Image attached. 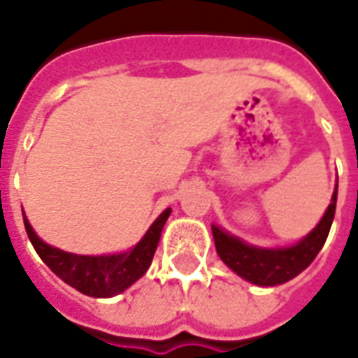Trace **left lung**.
Here are the masks:
<instances>
[{
    "instance_id": "1",
    "label": "left lung",
    "mask_w": 358,
    "mask_h": 358,
    "mask_svg": "<svg viewBox=\"0 0 358 358\" xmlns=\"http://www.w3.org/2000/svg\"><path fill=\"white\" fill-rule=\"evenodd\" d=\"M338 203V184L331 195V203L310 232L293 245L285 248H259L243 241L238 236L226 232L222 226L213 224L215 248L222 263L238 276L261 287H272L289 282L315 261L330 234Z\"/></svg>"
}]
</instances>
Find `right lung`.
Listing matches in <instances>:
<instances>
[{
	"instance_id": "right-lung-1",
	"label": "right lung",
	"mask_w": 358,
	"mask_h": 358,
	"mask_svg": "<svg viewBox=\"0 0 358 358\" xmlns=\"http://www.w3.org/2000/svg\"><path fill=\"white\" fill-rule=\"evenodd\" d=\"M171 207L164 209L134 248L122 253H113V255H76V253L53 248L34 232L28 218L24 215L22 217H24V228L36 253L50 266L51 272H55L65 284L78 289L84 295L115 297L128 289L134 282H138L148 272L159 240H161L163 226L166 218L171 217Z\"/></svg>"
}]
</instances>
